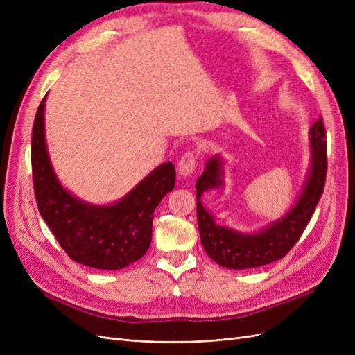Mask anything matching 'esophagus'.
Masks as SVG:
<instances>
[{"label":"esophagus","mask_w":355,"mask_h":355,"mask_svg":"<svg viewBox=\"0 0 355 355\" xmlns=\"http://www.w3.org/2000/svg\"><path fill=\"white\" fill-rule=\"evenodd\" d=\"M197 166V155L194 151H188L184 155L180 157L179 159V164H178V170L180 176H189L191 173H194Z\"/></svg>","instance_id":"34e87169"}]
</instances>
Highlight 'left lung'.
<instances>
[{
    "label": "left lung",
    "mask_w": 355,
    "mask_h": 355,
    "mask_svg": "<svg viewBox=\"0 0 355 355\" xmlns=\"http://www.w3.org/2000/svg\"><path fill=\"white\" fill-rule=\"evenodd\" d=\"M309 133L313 157L302 194L282 219L254 234H243L228 227H220L202 207L200 200L202 192L223 187L220 158L211 157L207 161L206 168L196 184L197 220L204 250L214 262L230 270L263 266L284 257L300 239L323 194L327 173V142L323 118H318Z\"/></svg>",
    "instance_id": "1"
}]
</instances>
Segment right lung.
I'll use <instances>...</instances> for the list:
<instances>
[{"instance_id": "obj_1", "label": "right lung", "mask_w": 355, "mask_h": 355, "mask_svg": "<svg viewBox=\"0 0 355 355\" xmlns=\"http://www.w3.org/2000/svg\"><path fill=\"white\" fill-rule=\"evenodd\" d=\"M41 101L32 127L31 161L41 218L72 261L96 270H121L141 259L153 240L154 210L175 188L176 170L167 161L118 202L93 206L71 196L53 171Z\"/></svg>"}]
</instances>
